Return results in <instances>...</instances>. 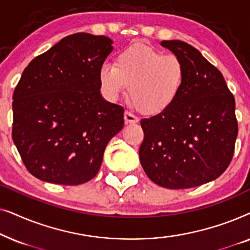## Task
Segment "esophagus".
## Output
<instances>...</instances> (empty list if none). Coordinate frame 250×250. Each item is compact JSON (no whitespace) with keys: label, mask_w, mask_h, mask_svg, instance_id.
<instances>
[{"label":"esophagus","mask_w":250,"mask_h":250,"mask_svg":"<svg viewBox=\"0 0 250 250\" xmlns=\"http://www.w3.org/2000/svg\"><path fill=\"white\" fill-rule=\"evenodd\" d=\"M124 118H125V123H126V124H135V123L139 122L138 116H135V115L133 114V112H131V111H125Z\"/></svg>","instance_id":"esophagus-1"}]
</instances>
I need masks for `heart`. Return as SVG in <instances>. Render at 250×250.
<instances>
[{
	"mask_svg": "<svg viewBox=\"0 0 250 250\" xmlns=\"http://www.w3.org/2000/svg\"><path fill=\"white\" fill-rule=\"evenodd\" d=\"M186 80L183 61L143 44L118 53L116 63H104L99 70L102 93L116 101L129 86V98L140 111L159 114L172 105Z\"/></svg>",
	"mask_w": 250,
	"mask_h": 250,
	"instance_id": "1",
	"label": "heart"
}]
</instances>
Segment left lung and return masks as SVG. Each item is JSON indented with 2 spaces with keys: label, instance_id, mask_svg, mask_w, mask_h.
Listing matches in <instances>:
<instances>
[{
  "label": "left lung",
  "instance_id": "left-lung-1",
  "mask_svg": "<svg viewBox=\"0 0 250 250\" xmlns=\"http://www.w3.org/2000/svg\"><path fill=\"white\" fill-rule=\"evenodd\" d=\"M183 61L186 80L166 110L141 119L140 162L152 182L188 189L217 179L230 165L238 135L235 101L223 75L182 41H163Z\"/></svg>",
  "mask_w": 250,
  "mask_h": 250
}]
</instances>
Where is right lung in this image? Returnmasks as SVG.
Segmentation results:
<instances>
[{"mask_svg": "<svg viewBox=\"0 0 250 250\" xmlns=\"http://www.w3.org/2000/svg\"><path fill=\"white\" fill-rule=\"evenodd\" d=\"M105 36L77 33L30 61L13 92L12 140L37 179L78 186L100 169L124 108L101 97L99 70L112 49Z\"/></svg>", "mask_w": 250, "mask_h": 250, "instance_id": "1", "label": "right lung"}]
</instances>
